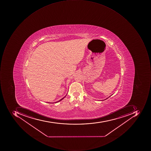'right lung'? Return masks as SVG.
Instances as JSON below:
<instances>
[{
    "instance_id": "1",
    "label": "right lung",
    "mask_w": 151,
    "mask_h": 151,
    "mask_svg": "<svg viewBox=\"0 0 151 151\" xmlns=\"http://www.w3.org/2000/svg\"><path fill=\"white\" fill-rule=\"evenodd\" d=\"M65 97H64V98H63V99H61V100H60L59 101H58V102H55V103H58V102H59V101H61L62 100H63V99H64V98H65ZM52 104H53V103H52Z\"/></svg>"
}]
</instances>
